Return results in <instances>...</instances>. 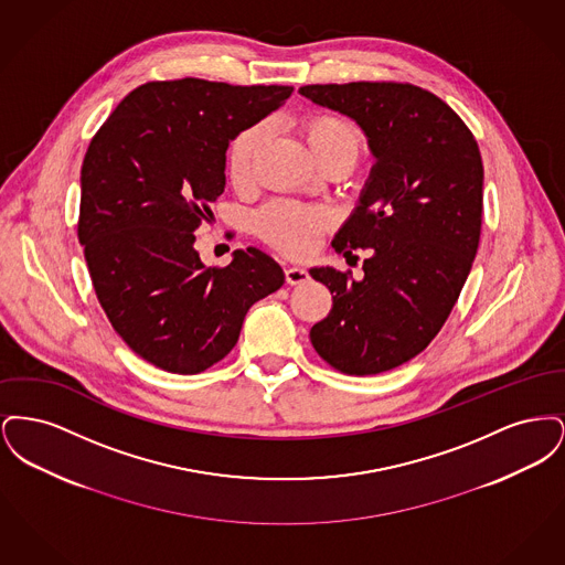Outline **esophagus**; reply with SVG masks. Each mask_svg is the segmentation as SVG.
I'll use <instances>...</instances> for the list:
<instances>
[{
  "mask_svg": "<svg viewBox=\"0 0 565 565\" xmlns=\"http://www.w3.org/2000/svg\"><path fill=\"white\" fill-rule=\"evenodd\" d=\"M309 279V270L302 269V267H286V281L290 286H298V284H305Z\"/></svg>",
  "mask_w": 565,
  "mask_h": 565,
  "instance_id": "esophagus-1",
  "label": "esophagus"
}]
</instances>
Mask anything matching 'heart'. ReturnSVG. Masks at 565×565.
<instances>
[{
  "label": "heart",
  "instance_id": "heart-1",
  "mask_svg": "<svg viewBox=\"0 0 565 565\" xmlns=\"http://www.w3.org/2000/svg\"><path fill=\"white\" fill-rule=\"evenodd\" d=\"M298 127L318 162L328 157H348L355 161L362 150V134L358 127L337 114H309ZM265 137V127H249L233 141L228 152V175L233 184L243 186L249 182ZM330 222L332 215L323 207L281 201L273 203L260 214L258 228L275 247L298 256L313 247L316 237L330 226Z\"/></svg>",
  "mask_w": 565,
  "mask_h": 565
}]
</instances>
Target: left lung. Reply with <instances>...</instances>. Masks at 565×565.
<instances>
[{"label":"left lung","mask_w":565,"mask_h":565,"mask_svg":"<svg viewBox=\"0 0 565 565\" xmlns=\"http://www.w3.org/2000/svg\"><path fill=\"white\" fill-rule=\"evenodd\" d=\"M298 93L351 118L375 159L332 242L343 256L371 249L364 277L309 270L332 295L311 345L345 375L385 373L430 345L466 284L481 237V152L456 111L413 84H309Z\"/></svg>","instance_id":"1"}]
</instances>
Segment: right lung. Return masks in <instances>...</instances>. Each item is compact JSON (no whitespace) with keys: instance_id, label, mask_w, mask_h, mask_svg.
I'll return each mask as SVG.
<instances>
[{"instance_id":"1","label":"right lung","mask_w":565,"mask_h":565,"mask_svg":"<svg viewBox=\"0 0 565 565\" xmlns=\"http://www.w3.org/2000/svg\"><path fill=\"white\" fill-rule=\"evenodd\" d=\"M292 86L199 78L131 90L82 162L78 239L114 330L167 373L196 375L235 348L249 307L284 269L258 247L205 267L194 228L224 192L226 150L281 108Z\"/></svg>"}]
</instances>
